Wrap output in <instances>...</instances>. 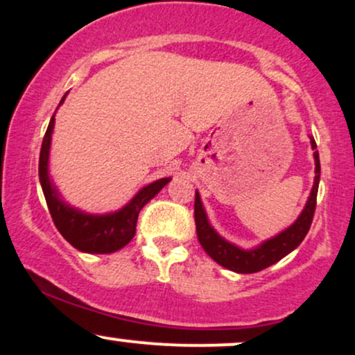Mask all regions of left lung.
<instances>
[{"mask_svg": "<svg viewBox=\"0 0 355 355\" xmlns=\"http://www.w3.org/2000/svg\"><path fill=\"white\" fill-rule=\"evenodd\" d=\"M311 144L312 148L315 150L317 145L312 137ZM313 160H315V178H313L311 197H309L307 203H305L302 214L299 215V218L288 229L280 232L275 237L266 240L259 247L250 248V250H243V248L234 245V243L227 242L225 239L220 237L217 232L214 230V227L210 225L209 218H207L200 195H198V191H195V225H197V237L200 245L203 247V250L218 266L237 272V274H254V272H260L263 268L274 266L275 262H279L287 254H291L294 248L302 243L309 229H311L313 211H315L317 190H319L320 180V160L317 150L313 152Z\"/></svg>", "mask_w": 355, "mask_h": 355, "instance_id": "obj_1", "label": "left lung"}]
</instances>
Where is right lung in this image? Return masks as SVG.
<instances>
[{
	"instance_id": "add662e5",
	"label": "right lung",
	"mask_w": 355,
	"mask_h": 355,
	"mask_svg": "<svg viewBox=\"0 0 355 355\" xmlns=\"http://www.w3.org/2000/svg\"><path fill=\"white\" fill-rule=\"evenodd\" d=\"M67 96V95H64ZM64 96L60 105L63 103ZM55 126V115L51 116L46 133H44L42 152H40V183L46 198L53 222L64 240L87 254H112L120 250L135 237L138 214L158 193L172 178H160L141 189L123 209L105 215H92L73 209L60 198L58 191L51 183L48 173V160H50L51 133Z\"/></svg>"
}]
</instances>
